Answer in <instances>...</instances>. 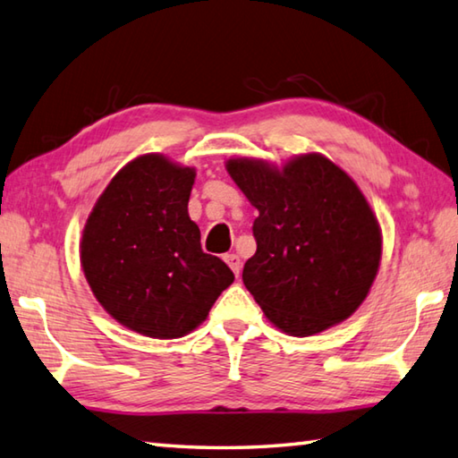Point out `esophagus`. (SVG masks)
I'll list each match as a JSON object with an SVG mask.
<instances>
[{
    "label": "esophagus",
    "instance_id": "1",
    "mask_svg": "<svg viewBox=\"0 0 458 458\" xmlns=\"http://www.w3.org/2000/svg\"><path fill=\"white\" fill-rule=\"evenodd\" d=\"M223 259H225V263L231 267V271L235 273V277H239V273H241V259H239V255L227 253Z\"/></svg>",
    "mask_w": 458,
    "mask_h": 458
}]
</instances>
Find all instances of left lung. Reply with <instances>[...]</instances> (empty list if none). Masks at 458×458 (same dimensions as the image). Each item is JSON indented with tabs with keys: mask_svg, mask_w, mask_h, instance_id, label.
I'll list each match as a JSON object with an SVG mask.
<instances>
[{
	"mask_svg": "<svg viewBox=\"0 0 458 458\" xmlns=\"http://www.w3.org/2000/svg\"><path fill=\"white\" fill-rule=\"evenodd\" d=\"M225 167L259 211L243 283L269 323L309 336L349 318L373 287L383 253L377 215L355 181L321 153L295 155L281 167L233 157Z\"/></svg>",
	"mask_w": 458,
	"mask_h": 458,
	"instance_id": "1",
	"label": "left lung"
}]
</instances>
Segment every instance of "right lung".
Instances as JSON below:
<instances>
[{
	"instance_id": "right-lung-1",
	"label": "right lung",
	"mask_w": 458,
	"mask_h": 458,
	"mask_svg": "<svg viewBox=\"0 0 458 458\" xmlns=\"http://www.w3.org/2000/svg\"><path fill=\"white\" fill-rule=\"evenodd\" d=\"M195 169L161 153L129 161L109 181L80 241L83 275L107 313L151 339L199 327L233 283V271L201 249L187 203Z\"/></svg>"
}]
</instances>
